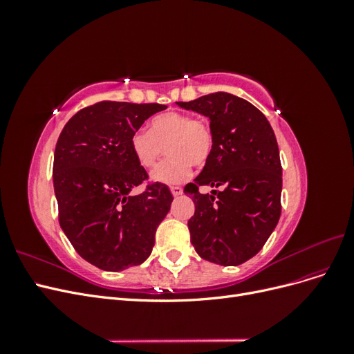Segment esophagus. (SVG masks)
Segmentation results:
<instances>
[{"mask_svg":"<svg viewBox=\"0 0 354 354\" xmlns=\"http://www.w3.org/2000/svg\"><path fill=\"white\" fill-rule=\"evenodd\" d=\"M169 189H171V194H173V196H176V198L183 194V189L178 187V186H171Z\"/></svg>","mask_w":354,"mask_h":354,"instance_id":"obj_1","label":"esophagus"}]
</instances>
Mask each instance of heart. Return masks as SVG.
<instances>
[{"mask_svg": "<svg viewBox=\"0 0 354 354\" xmlns=\"http://www.w3.org/2000/svg\"><path fill=\"white\" fill-rule=\"evenodd\" d=\"M130 147L137 162L152 168L167 147L168 158L151 174L162 185H180L192 174V167L208 164L214 151L211 127L192 115L167 112L155 116L151 130L138 128L130 137Z\"/></svg>", "mask_w": 354, "mask_h": 354, "instance_id": "b5f03b06", "label": "heart"}]
</instances>
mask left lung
I'll use <instances>...</instances> for the list:
<instances>
[{"label": "left lung", "mask_w": 354, "mask_h": 354, "mask_svg": "<svg viewBox=\"0 0 354 354\" xmlns=\"http://www.w3.org/2000/svg\"><path fill=\"white\" fill-rule=\"evenodd\" d=\"M177 106L207 116L214 134L211 159L185 187L195 202L187 221L192 243L203 260L239 266L263 248L281 217L282 167L273 128L254 104L229 93ZM199 185L214 190L201 194Z\"/></svg>", "instance_id": "8db88e82"}]
</instances>
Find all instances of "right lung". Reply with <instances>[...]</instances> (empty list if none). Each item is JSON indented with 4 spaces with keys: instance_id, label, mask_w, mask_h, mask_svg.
<instances>
[{
    "instance_id": "1",
    "label": "right lung",
    "mask_w": 354,
    "mask_h": 354,
    "mask_svg": "<svg viewBox=\"0 0 354 354\" xmlns=\"http://www.w3.org/2000/svg\"><path fill=\"white\" fill-rule=\"evenodd\" d=\"M165 104L100 102L75 113L55 151L53 185L62 230L85 261L121 272L147 260L155 233L173 202L169 189L147 178L130 137Z\"/></svg>"
}]
</instances>
